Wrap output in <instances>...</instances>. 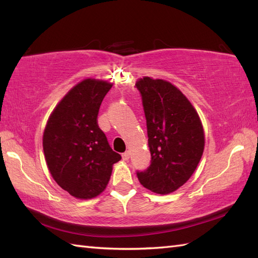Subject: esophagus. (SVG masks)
Segmentation results:
<instances>
[{"instance_id": "34e87169", "label": "esophagus", "mask_w": 258, "mask_h": 258, "mask_svg": "<svg viewBox=\"0 0 258 258\" xmlns=\"http://www.w3.org/2000/svg\"><path fill=\"white\" fill-rule=\"evenodd\" d=\"M122 157H123V160H124V161H128V160H130V153H128V152H125V153H123Z\"/></svg>"}]
</instances>
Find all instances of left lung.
<instances>
[{
  "label": "left lung",
  "instance_id": "1",
  "mask_svg": "<svg viewBox=\"0 0 258 258\" xmlns=\"http://www.w3.org/2000/svg\"><path fill=\"white\" fill-rule=\"evenodd\" d=\"M140 91L146 118L151 164L136 172L140 183L156 194H169L187 182L204 151L199 114L177 87L143 78Z\"/></svg>",
  "mask_w": 258,
  "mask_h": 258
}]
</instances>
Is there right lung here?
Returning a JSON list of instances; mask_svg holds the SVG:
<instances>
[{
	"label": "right lung",
	"instance_id": "1",
	"mask_svg": "<svg viewBox=\"0 0 258 258\" xmlns=\"http://www.w3.org/2000/svg\"><path fill=\"white\" fill-rule=\"evenodd\" d=\"M111 87L105 81H82L54 108L43 134L52 177L76 199L87 200L102 193L113 164L122 158L109 146L96 119Z\"/></svg>",
	"mask_w": 258,
	"mask_h": 258
}]
</instances>
